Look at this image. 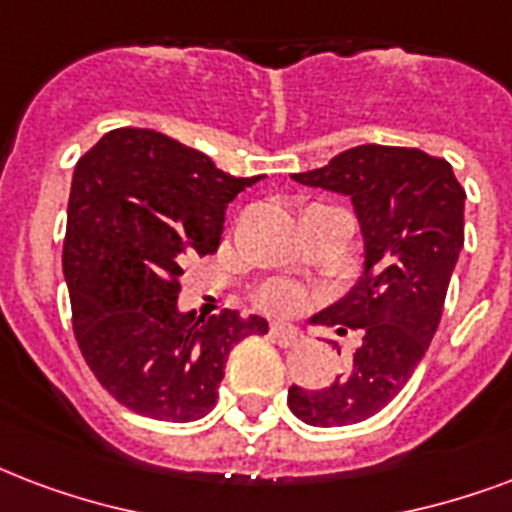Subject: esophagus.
Wrapping results in <instances>:
<instances>
[{"mask_svg":"<svg viewBox=\"0 0 512 512\" xmlns=\"http://www.w3.org/2000/svg\"><path fill=\"white\" fill-rule=\"evenodd\" d=\"M271 341L284 346V349H290V346H298L303 341V335L295 330V327H287V325H271Z\"/></svg>","mask_w":512,"mask_h":512,"instance_id":"34e87169","label":"esophagus"}]
</instances>
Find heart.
I'll return each mask as SVG.
<instances>
[{
    "label": "heart",
    "mask_w": 512,
    "mask_h": 512,
    "mask_svg": "<svg viewBox=\"0 0 512 512\" xmlns=\"http://www.w3.org/2000/svg\"><path fill=\"white\" fill-rule=\"evenodd\" d=\"M263 303L268 308H276V311H295L303 303V295L290 284H273L263 292Z\"/></svg>",
    "instance_id": "obj_1"
}]
</instances>
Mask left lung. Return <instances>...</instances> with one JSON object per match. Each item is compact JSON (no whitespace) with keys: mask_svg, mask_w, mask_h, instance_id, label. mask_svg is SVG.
I'll use <instances>...</instances> for the list:
<instances>
[{"mask_svg":"<svg viewBox=\"0 0 512 512\" xmlns=\"http://www.w3.org/2000/svg\"><path fill=\"white\" fill-rule=\"evenodd\" d=\"M292 179L346 195L360 222V276L319 311L325 325L362 330L360 349L330 386L287 392L300 421L346 427L392 403L427 354L464 247V190L443 158L384 144L351 147Z\"/></svg>","mask_w":512,"mask_h":512,"instance_id":"left-lung-1","label":"left lung"}]
</instances>
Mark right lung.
<instances>
[{
    "instance_id": "1",
    "label": "right lung",
    "mask_w": 512,
    "mask_h": 512,
    "mask_svg": "<svg viewBox=\"0 0 512 512\" xmlns=\"http://www.w3.org/2000/svg\"><path fill=\"white\" fill-rule=\"evenodd\" d=\"M257 179L150 128L109 131L74 166L64 241L74 335L99 384L139 416H206L230 349L268 333L257 314L179 308L185 260L217 252L228 204Z\"/></svg>"
}]
</instances>
